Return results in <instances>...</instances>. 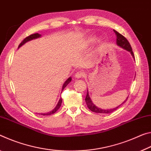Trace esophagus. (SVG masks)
Returning <instances> with one entry per match:
<instances>
[{"label": "esophagus", "instance_id": "1", "mask_svg": "<svg viewBox=\"0 0 151 151\" xmlns=\"http://www.w3.org/2000/svg\"><path fill=\"white\" fill-rule=\"evenodd\" d=\"M84 76H85V73L81 72V71H79V72H77L76 73L75 78L77 79H79V78H81L84 77Z\"/></svg>", "mask_w": 151, "mask_h": 151}]
</instances>
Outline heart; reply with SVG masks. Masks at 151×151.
Instances as JSON below:
<instances>
[{
  "label": "heart",
  "mask_w": 151,
  "mask_h": 151,
  "mask_svg": "<svg viewBox=\"0 0 151 151\" xmlns=\"http://www.w3.org/2000/svg\"><path fill=\"white\" fill-rule=\"evenodd\" d=\"M96 41V37L94 36H90L89 37L86 39V40L84 41V45H88L90 44L93 43Z\"/></svg>",
  "instance_id": "obj_1"
}]
</instances>
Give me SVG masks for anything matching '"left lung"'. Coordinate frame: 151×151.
<instances>
[{
	"label": "left lung",
	"mask_w": 151,
	"mask_h": 151,
	"mask_svg": "<svg viewBox=\"0 0 151 151\" xmlns=\"http://www.w3.org/2000/svg\"><path fill=\"white\" fill-rule=\"evenodd\" d=\"M114 31L116 35V44H117V45L119 47H122L124 49H126L127 51H129V52L131 53V55L133 57V58L134 59V53H133L131 45H130V44L129 43L128 41L124 37V36L122 35H121L120 33H118V32H117L116 31L114 30ZM127 100H126L124 102H122V104H124L126 102V101H127ZM85 100H86V104H87L89 109H90L91 111H92V112H96V113L109 114V113L114 112V111H115L118 107H120V105L116 108H113V109H107V110L102 109V108H98V107H97V106L93 104V103L92 102V100H91L90 96H89L88 90L87 91V95H86ZM122 104H121V105H122Z\"/></svg>",
	"instance_id": "1"
}]
</instances>
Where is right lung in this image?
<instances>
[{
    "instance_id": "obj_1",
    "label": "right lung",
    "mask_w": 151,
    "mask_h": 151,
    "mask_svg": "<svg viewBox=\"0 0 151 151\" xmlns=\"http://www.w3.org/2000/svg\"><path fill=\"white\" fill-rule=\"evenodd\" d=\"M41 36V35H40V34H39V33H35V34H32V35H29V36H28V37H26V38H24V39H23V41H22L21 43L19 44V48L20 47H21L22 45H24V43H27V42H28V41H29L33 40V39H35L39 38V37H40ZM71 80V77H70V78H69L68 79V80H67L65 81V83H63V86H62V91H63V89L66 87L67 85H68V83L70 82ZM61 102H62V99H61V98L60 99H59V102H58V104H57V106H55V108H54V109H53L52 111H51V112H48V113H45V114H41L43 115V116H48V115H51V114H54L55 112H56L58 110L59 108H60L61 104Z\"/></svg>"
}]
</instances>
